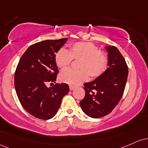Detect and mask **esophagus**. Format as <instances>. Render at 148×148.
Wrapping results in <instances>:
<instances>
[{"mask_svg":"<svg viewBox=\"0 0 148 148\" xmlns=\"http://www.w3.org/2000/svg\"><path fill=\"white\" fill-rule=\"evenodd\" d=\"M74 89H75V87H73V86H70V90L73 91Z\"/></svg>","mask_w":148,"mask_h":148,"instance_id":"34e87169","label":"esophagus"}]
</instances>
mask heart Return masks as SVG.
Masks as SVG:
<instances>
[{"instance_id": "1", "label": "heart", "mask_w": 148, "mask_h": 148, "mask_svg": "<svg viewBox=\"0 0 148 148\" xmlns=\"http://www.w3.org/2000/svg\"><path fill=\"white\" fill-rule=\"evenodd\" d=\"M55 63L64 69L71 64L73 59L79 60V70L66 69L59 75V80L71 86H77L88 79L96 78L104 73L108 68L107 54L90 42H77L69 46V50L61 48L55 54Z\"/></svg>"}]
</instances>
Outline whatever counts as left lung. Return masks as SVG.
I'll list each match as a JSON object with an SVG mask.
<instances>
[{
    "label": "left lung",
    "mask_w": 148,
    "mask_h": 148,
    "mask_svg": "<svg viewBox=\"0 0 148 148\" xmlns=\"http://www.w3.org/2000/svg\"><path fill=\"white\" fill-rule=\"evenodd\" d=\"M108 68L94 81L84 84L85 96L79 102L87 116L100 118L111 112L122 98L127 83L128 66L117 47L106 46Z\"/></svg>",
    "instance_id": "1"
}]
</instances>
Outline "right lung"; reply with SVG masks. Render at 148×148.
Masks as SVG:
<instances>
[{
	"mask_svg": "<svg viewBox=\"0 0 148 148\" xmlns=\"http://www.w3.org/2000/svg\"><path fill=\"white\" fill-rule=\"evenodd\" d=\"M67 40H47L35 43L21 56L16 67V95L23 108L36 118H52L70 90L65 83L47 87L48 83H55L59 70L54 57Z\"/></svg>",
	"mask_w": 148,
	"mask_h": 148,
	"instance_id": "1",
	"label": "right lung"
}]
</instances>
